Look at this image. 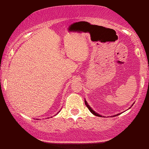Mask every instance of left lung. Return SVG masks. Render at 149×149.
<instances>
[{"mask_svg":"<svg viewBox=\"0 0 149 149\" xmlns=\"http://www.w3.org/2000/svg\"><path fill=\"white\" fill-rule=\"evenodd\" d=\"M85 104H86V106H87V108H88V109H89V111H91V113H93V115L96 116H99V117H101V116H102L99 115V114H98V113H95V112L94 111H93V109H91V107H90V106H89V105H88V103H87V101H86V100H85Z\"/></svg>","mask_w":149,"mask_h":149,"instance_id":"8db88e82","label":"left lung"}]
</instances>
